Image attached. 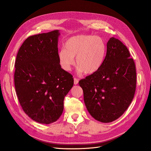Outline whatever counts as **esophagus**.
Wrapping results in <instances>:
<instances>
[{"mask_svg": "<svg viewBox=\"0 0 151 151\" xmlns=\"http://www.w3.org/2000/svg\"><path fill=\"white\" fill-rule=\"evenodd\" d=\"M78 79H77V78H74V84L75 85H77L78 83Z\"/></svg>", "mask_w": 151, "mask_h": 151, "instance_id": "esophagus-1", "label": "esophagus"}]
</instances>
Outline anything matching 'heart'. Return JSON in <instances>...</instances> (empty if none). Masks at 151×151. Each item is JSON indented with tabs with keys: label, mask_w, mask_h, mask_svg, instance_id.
<instances>
[{
	"label": "heart",
	"mask_w": 151,
	"mask_h": 151,
	"mask_svg": "<svg viewBox=\"0 0 151 151\" xmlns=\"http://www.w3.org/2000/svg\"><path fill=\"white\" fill-rule=\"evenodd\" d=\"M106 42L100 37L94 35H77L67 40L64 48L58 52V61L61 68L71 70L75 65L79 73L94 74L103 66L106 55Z\"/></svg>",
	"instance_id": "1"
}]
</instances>
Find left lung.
Wrapping results in <instances>:
<instances>
[{
	"instance_id": "obj_1",
	"label": "left lung",
	"mask_w": 151,
	"mask_h": 151,
	"mask_svg": "<svg viewBox=\"0 0 151 151\" xmlns=\"http://www.w3.org/2000/svg\"><path fill=\"white\" fill-rule=\"evenodd\" d=\"M101 69L79 81L90 114L103 123L113 122L127 109L134 96L136 70L124 44L111 37Z\"/></svg>"
}]
</instances>
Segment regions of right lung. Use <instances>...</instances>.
I'll return each instance as SVG.
<instances>
[{
  "instance_id": "1",
  "label": "right lung",
  "mask_w": 151,
  "mask_h": 151,
  "mask_svg": "<svg viewBox=\"0 0 151 151\" xmlns=\"http://www.w3.org/2000/svg\"><path fill=\"white\" fill-rule=\"evenodd\" d=\"M59 30L27 37L17 52L14 84L23 110L37 122L50 124L61 115L73 76L58 61Z\"/></svg>"
}]
</instances>
